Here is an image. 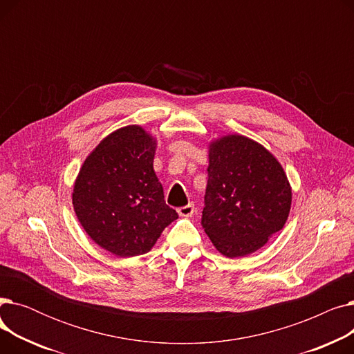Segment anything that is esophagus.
<instances>
[{"instance_id":"34e87169","label":"esophagus","mask_w":354,"mask_h":354,"mask_svg":"<svg viewBox=\"0 0 354 354\" xmlns=\"http://www.w3.org/2000/svg\"><path fill=\"white\" fill-rule=\"evenodd\" d=\"M194 211H195L194 203H188V205H185V207H180V208H178V214H179L180 216H185V218L192 216Z\"/></svg>"}]
</instances>
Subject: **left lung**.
<instances>
[{"label":"left lung","instance_id":"1","mask_svg":"<svg viewBox=\"0 0 354 354\" xmlns=\"http://www.w3.org/2000/svg\"><path fill=\"white\" fill-rule=\"evenodd\" d=\"M202 228L228 258L264 247L283 230L291 187L281 163L258 142L228 135L209 143Z\"/></svg>","mask_w":354,"mask_h":354}]
</instances>
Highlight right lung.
Instances as JSON below:
<instances>
[{
    "instance_id": "obj_1",
    "label": "right lung",
    "mask_w": 354,
    "mask_h": 354,
    "mask_svg": "<svg viewBox=\"0 0 354 354\" xmlns=\"http://www.w3.org/2000/svg\"><path fill=\"white\" fill-rule=\"evenodd\" d=\"M155 151L156 139L143 127H120L93 149L74 182L73 208L83 230L118 257L149 252L178 218L153 171Z\"/></svg>"
}]
</instances>
